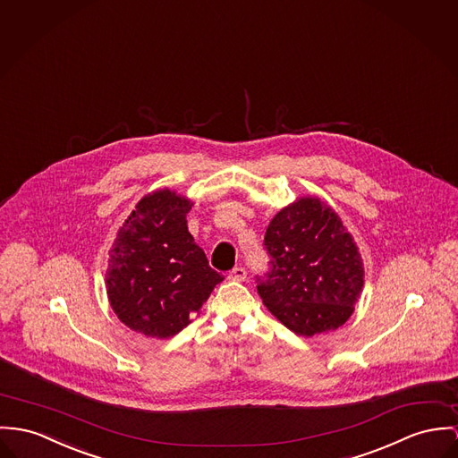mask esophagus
<instances>
[{
    "mask_svg": "<svg viewBox=\"0 0 458 458\" xmlns=\"http://www.w3.org/2000/svg\"><path fill=\"white\" fill-rule=\"evenodd\" d=\"M247 272L244 267H235L228 272V279L230 281H244L246 279Z\"/></svg>",
    "mask_w": 458,
    "mask_h": 458,
    "instance_id": "esophagus-1",
    "label": "esophagus"
}]
</instances>
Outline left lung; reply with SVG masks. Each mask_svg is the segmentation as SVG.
I'll list each match as a JSON object with an SVG mask.
<instances>
[{
    "label": "left lung",
    "mask_w": 458,
    "mask_h": 458,
    "mask_svg": "<svg viewBox=\"0 0 458 458\" xmlns=\"http://www.w3.org/2000/svg\"><path fill=\"white\" fill-rule=\"evenodd\" d=\"M268 272L256 276L268 310L296 335L314 336L352 316L364 284L362 259L338 214L318 199H300L270 221Z\"/></svg>",
    "instance_id": "8db88e82"
}]
</instances>
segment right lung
<instances>
[{
    "instance_id": "add662e5",
    "label": "right lung",
    "mask_w": 458,
    "mask_h": 458,
    "mask_svg": "<svg viewBox=\"0 0 458 458\" xmlns=\"http://www.w3.org/2000/svg\"><path fill=\"white\" fill-rule=\"evenodd\" d=\"M191 202L169 190L141 199L109 250L111 309L131 329L169 338L186 327L225 277L188 232Z\"/></svg>"
}]
</instances>
